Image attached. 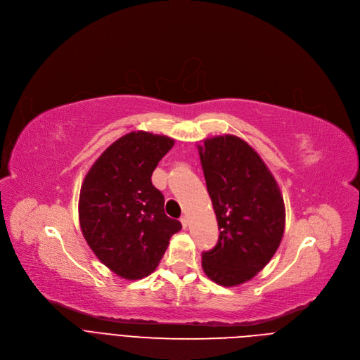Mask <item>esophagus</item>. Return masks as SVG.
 Here are the masks:
<instances>
[{
    "label": "esophagus",
    "instance_id": "34e87169",
    "mask_svg": "<svg viewBox=\"0 0 360 360\" xmlns=\"http://www.w3.org/2000/svg\"><path fill=\"white\" fill-rule=\"evenodd\" d=\"M188 222H189V221H188V218H186V217H181V224H182V226H184V228H186V226H188Z\"/></svg>",
    "mask_w": 360,
    "mask_h": 360
}]
</instances>
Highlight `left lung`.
<instances>
[{"mask_svg": "<svg viewBox=\"0 0 360 360\" xmlns=\"http://www.w3.org/2000/svg\"><path fill=\"white\" fill-rule=\"evenodd\" d=\"M198 150L219 230L217 245L202 252V269L219 285H238L276 254L284 234V201L270 169L245 141L214 136Z\"/></svg>", "mask_w": 360, "mask_h": 360, "instance_id": "left-lung-1", "label": "left lung"}]
</instances>
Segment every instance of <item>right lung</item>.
I'll use <instances>...</instances> for the list:
<instances>
[{"mask_svg":"<svg viewBox=\"0 0 360 360\" xmlns=\"http://www.w3.org/2000/svg\"><path fill=\"white\" fill-rule=\"evenodd\" d=\"M175 141L130 132L113 142L87 172L79 200L82 233L96 257L127 280L149 276L182 225L165 214L152 174Z\"/></svg>","mask_w":360,"mask_h":360,"instance_id":"obj_1","label":"right lung"}]
</instances>
